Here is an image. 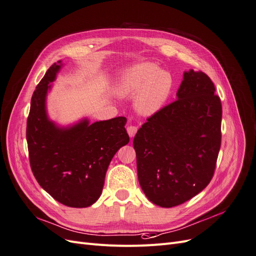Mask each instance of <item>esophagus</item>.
Here are the masks:
<instances>
[{"instance_id": "1", "label": "esophagus", "mask_w": 256, "mask_h": 256, "mask_svg": "<svg viewBox=\"0 0 256 256\" xmlns=\"http://www.w3.org/2000/svg\"><path fill=\"white\" fill-rule=\"evenodd\" d=\"M137 130H138V128H137V126H128L126 130H128V136H130V138H133V137L135 136V134L137 133Z\"/></svg>"}]
</instances>
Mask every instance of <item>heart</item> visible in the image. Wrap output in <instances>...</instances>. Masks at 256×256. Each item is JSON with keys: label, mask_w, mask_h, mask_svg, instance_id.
I'll return each instance as SVG.
<instances>
[{"label": "heart", "mask_w": 256, "mask_h": 256, "mask_svg": "<svg viewBox=\"0 0 256 256\" xmlns=\"http://www.w3.org/2000/svg\"><path fill=\"white\" fill-rule=\"evenodd\" d=\"M171 76L158 64L142 62L122 74L114 90L121 96H135L136 110L142 114L158 112L170 94Z\"/></svg>", "instance_id": "1"}]
</instances>
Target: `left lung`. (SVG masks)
<instances>
[{"mask_svg":"<svg viewBox=\"0 0 256 256\" xmlns=\"http://www.w3.org/2000/svg\"><path fill=\"white\" fill-rule=\"evenodd\" d=\"M210 78L190 69L176 101L148 118L133 146L140 187L153 204L173 208L201 192L215 171L222 107Z\"/></svg>","mask_w":256,"mask_h":256,"instance_id":"8db88e82","label":"left lung"}]
</instances>
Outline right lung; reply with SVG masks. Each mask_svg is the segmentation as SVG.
Masks as SVG:
<instances>
[{
	"label": "right lung",
	"instance_id": "add662e5",
	"mask_svg": "<svg viewBox=\"0 0 256 256\" xmlns=\"http://www.w3.org/2000/svg\"><path fill=\"white\" fill-rule=\"evenodd\" d=\"M64 64H53L30 101L26 140L30 162L39 185L69 208H88L100 198L114 155L130 142L126 117L90 123L82 118L60 126L48 117V92Z\"/></svg>",
	"mask_w": 256,
	"mask_h": 256
}]
</instances>
